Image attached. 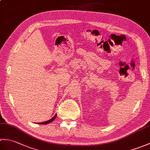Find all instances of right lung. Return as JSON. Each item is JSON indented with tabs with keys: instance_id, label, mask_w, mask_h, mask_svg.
I'll return each instance as SVG.
<instances>
[{
	"instance_id": "right-lung-1",
	"label": "right lung",
	"mask_w": 150,
	"mask_h": 150,
	"mask_svg": "<svg viewBox=\"0 0 150 150\" xmlns=\"http://www.w3.org/2000/svg\"><path fill=\"white\" fill-rule=\"evenodd\" d=\"M56 117H57V114L52 118V119H50L49 120H47V121H46V122H39L38 124H49V123H50L51 122H52V121H53L54 120H55Z\"/></svg>"
}]
</instances>
